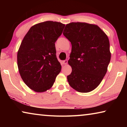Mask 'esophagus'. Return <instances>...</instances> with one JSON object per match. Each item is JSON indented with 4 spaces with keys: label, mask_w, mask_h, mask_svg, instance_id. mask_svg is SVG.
I'll return each mask as SVG.
<instances>
[{
    "label": "esophagus",
    "mask_w": 127,
    "mask_h": 127,
    "mask_svg": "<svg viewBox=\"0 0 127 127\" xmlns=\"http://www.w3.org/2000/svg\"><path fill=\"white\" fill-rule=\"evenodd\" d=\"M62 63H63V64H66L68 63V61L67 60H65V61H62Z\"/></svg>",
    "instance_id": "obj_1"
}]
</instances>
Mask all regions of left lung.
Instances as JSON below:
<instances>
[{
    "label": "left lung",
    "mask_w": 127,
    "mask_h": 127,
    "mask_svg": "<svg viewBox=\"0 0 127 127\" xmlns=\"http://www.w3.org/2000/svg\"><path fill=\"white\" fill-rule=\"evenodd\" d=\"M63 33L72 44L69 84L79 92L92 91L102 81L110 63L108 37L97 25L83 22L67 24Z\"/></svg>",
    "instance_id": "obj_1"
}]
</instances>
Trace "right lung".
Segmentation results:
<instances>
[{"label":"right lung","mask_w":127,"mask_h":127,"mask_svg":"<svg viewBox=\"0 0 127 127\" xmlns=\"http://www.w3.org/2000/svg\"><path fill=\"white\" fill-rule=\"evenodd\" d=\"M65 25L46 21L33 26L23 38L17 53V64L23 81L35 92L50 89L62 66L56 55L55 43Z\"/></svg>","instance_id":"add662e5"}]
</instances>
